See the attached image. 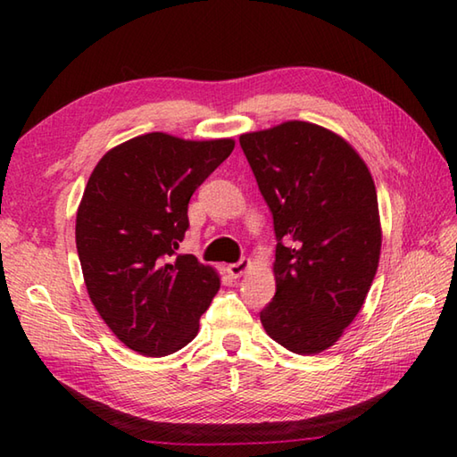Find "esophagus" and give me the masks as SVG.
<instances>
[{"label": "esophagus", "instance_id": "obj_1", "mask_svg": "<svg viewBox=\"0 0 457 457\" xmlns=\"http://www.w3.org/2000/svg\"><path fill=\"white\" fill-rule=\"evenodd\" d=\"M251 265H253V263H251V259H241V261H237V263L228 265V273L234 278H239V277H244L245 273H249Z\"/></svg>", "mask_w": 457, "mask_h": 457}]
</instances>
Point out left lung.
<instances>
[{
	"mask_svg": "<svg viewBox=\"0 0 457 457\" xmlns=\"http://www.w3.org/2000/svg\"><path fill=\"white\" fill-rule=\"evenodd\" d=\"M273 212L277 293L261 324L300 355L332 347L363 308L381 257L371 172L352 143L290 120L239 135Z\"/></svg>",
	"mask_w": 457,
	"mask_h": 457,
	"instance_id": "8db88e82",
	"label": "left lung"
}]
</instances>
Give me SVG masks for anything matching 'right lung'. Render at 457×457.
Masks as SVG:
<instances>
[{
    "label": "right lung",
    "instance_id": "1",
    "mask_svg": "<svg viewBox=\"0 0 457 457\" xmlns=\"http://www.w3.org/2000/svg\"><path fill=\"white\" fill-rule=\"evenodd\" d=\"M236 147L154 131L115 145L96 164L76 212L86 290L115 337L162 357L198 334L220 288L218 270L177 255L188 202Z\"/></svg>",
    "mask_w": 457,
    "mask_h": 457
}]
</instances>
